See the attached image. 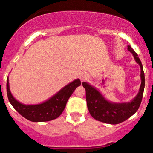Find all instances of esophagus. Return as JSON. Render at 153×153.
<instances>
[{
	"label": "esophagus",
	"instance_id": "esophagus-1",
	"mask_svg": "<svg viewBox=\"0 0 153 153\" xmlns=\"http://www.w3.org/2000/svg\"><path fill=\"white\" fill-rule=\"evenodd\" d=\"M89 78V75H88L87 73H86V72H84V73H82L81 75V82H84V81H87L88 79Z\"/></svg>",
	"mask_w": 153,
	"mask_h": 153
}]
</instances>
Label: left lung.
Wrapping results in <instances>:
<instances>
[{
  "label": "left lung",
  "instance_id": "obj_1",
  "mask_svg": "<svg viewBox=\"0 0 153 153\" xmlns=\"http://www.w3.org/2000/svg\"><path fill=\"white\" fill-rule=\"evenodd\" d=\"M128 51L132 54L134 59L141 68V86L136 96L129 102L115 103L109 101L101 94L99 89L87 82L82 85L86 90V100L90 115L95 120L109 124H117L126 121L137 112L142 100L145 86V77L143 66L136 52L129 45Z\"/></svg>",
  "mask_w": 153,
  "mask_h": 153
}]
</instances>
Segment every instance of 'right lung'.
<instances>
[{
	"label": "right lung",
	"instance_id": "add662e5",
	"mask_svg": "<svg viewBox=\"0 0 153 153\" xmlns=\"http://www.w3.org/2000/svg\"><path fill=\"white\" fill-rule=\"evenodd\" d=\"M81 84V81L78 78L64 86L44 102L37 104H24L15 99L11 93L8 78L7 83V96L12 106L24 118L32 122H44L52 121L61 115L65 109L69 97Z\"/></svg>",
	"mask_w": 153,
	"mask_h": 153
}]
</instances>
